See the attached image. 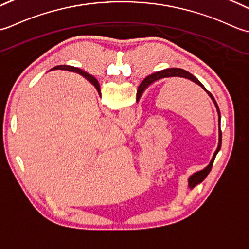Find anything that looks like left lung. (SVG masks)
Returning a JSON list of instances; mask_svg holds the SVG:
<instances>
[{
    "instance_id": "8db88e82",
    "label": "left lung",
    "mask_w": 249,
    "mask_h": 249,
    "mask_svg": "<svg viewBox=\"0 0 249 249\" xmlns=\"http://www.w3.org/2000/svg\"><path fill=\"white\" fill-rule=\"evenodd\" d=\"M167 77H184V78H187V79H190L192 80V82L197 84L200 86V87H202L203 89H204L205 92L210 95V98L213 100V102L215 103V106L217 108V113H218V121H219V142H218V147L217 149L215 151L214 156H213V158L210 162V164L207 165L204 170L202 171H199L196 172V173H195L194 175H191L189 177L188 179V185L190 188H194L195 186H196L197 184H200L201 181H203V179L205 178V177L207 176V174L210 173L211 170H212V166H213V163H214V160H215V157L216 155L218 154V151L220 150V147H221V130H220V111H219V108H218V105L216 103V101L214 99V96L212 95L211 92H209L205 89L204 86H203L201 84V82L197 78H196L194 75L190 74L189 72H187V71L182 70V69H178V68H171V69H165L163 71H160V72H157L155 74H151L149 76H147V77L142 82V84L140 85V87L138 89V93H136V101H139L141 99L142 94H143V92L145 91V89L148 87L149 85L153 84L154 82H157L158 79H161V78H167Z\"/></svg>"
}]
</instances>
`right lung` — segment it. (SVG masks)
Returning <instances> with one entry per match:
<instances>
[{
  "label": "right lung",
  "mask_w": 249,
  "mask_h": 249,
  "mask_svg": "<svg viewBox=\"0 0 249 249\" xmlns=\"http://www.w3.org/2000/svg\"><path fill=\"white\" fill-rule=\"evenodd\" d=\"M53 70H65V71H70V72H76V73H78V74H80V75H83V76H85V77L89 80V82H90L91 84H92V85L94 86V87L96 88V90H98L99 93L101 92L100 85H99V83H98V80H96V79L93 77V76H91L90 74L84 72L83 70H80V69H78V68L71 67V65H57V67L53 68L52 71H53Z\"/></svg>",
  "instance_id": "add662e5"
}]
</instances>
